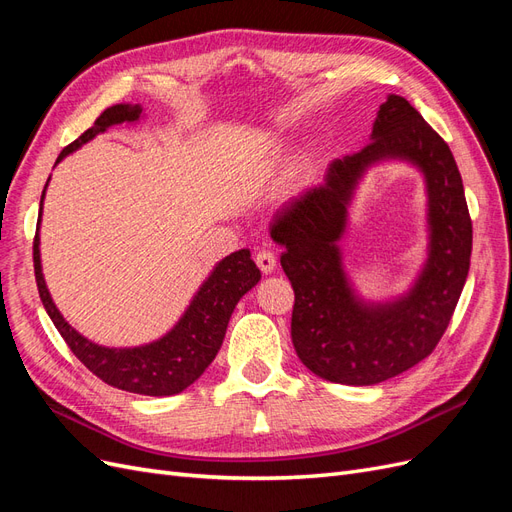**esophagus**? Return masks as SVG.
I'll return each mask as SVG.
<instances>
[{
	"label": "esophagus",
	"mask_w": 512,
	"mask_h": 512,
	"mask_svg": "<svg viewBox=\"0 0 512 512\" xmlns=\"http://www.w3.org/2000/svg\"><path fill=\"white\" fill-rule=\"evenodd\" d=\"M256 265H258V269L262 273L271 275L275 271V267H277V258H275V254L271 250H260L256 254Z\"/></svg>",
	"instance_id": "esophagus-1"
}]
</instances>
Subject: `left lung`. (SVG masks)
Here are the masks:
<instances>
[{
    "label": "left lung",
    "instance_id": "1",
    "mask_svg": "<svg viewBox=\"0 0 512 512\" xmlns=\"http://www.w3.org/2000/svg\"><path fill=\"white\" fill-rule=\"evenodd\" d=\"M386 159L424 173L430 245L411 290L371 304L351 288L336 243L355 185ZM271 239L284 247L280 262L294 290L290 335L301 363L329 382L369 386L404 374L438 346L470 271L472 220L451 149L406 98L389 96L371 143L333 160L320 185L288 200L273 215Z\"/></svg>",
    "mask_w": 512,
    "mask_h": 512
}]
</instances>
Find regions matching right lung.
Returning a JSON list of instances; mask_svg holds the SVG:
<instances>
[{
    "mask_svg": "<svg viewBox=\"0 0 512 512\" xmlns=\"http://www.w3.org/2000/svg\"><path fill=\"white\" fill-rule=\"evenodd\" d=\"M141 115V104H115L106 108L94 121V126L85 130L72 145L59 153L55 164H59L72 151L83 147L91 138H96L111 126L134 123L141 119ZM46 185H49V181H46ZM46 185L40 198L38 230L42 220V200L46 194ZM38 230L34 239V271L46 314L53 320L59 335L66 339V344L74 352L76 359L91 374H96L102 382L115 386V389L136 395H177L203 376V371L211 365L224 342L228 320L232 312H235V305L247 290H252L260 282V271L254 265L250 250L232 252L213 267L211 275L194 294L188 309H185L179 322L166 335L145 346L106 348L94 344L91 339L72 329L66 318L59 314L42 275Z\"/></svg>",
    "mask_w": 512,
    "mask_h": 512,
    "instance_id": "add662e5",
    "label": "right lung"
}]
</instances>
